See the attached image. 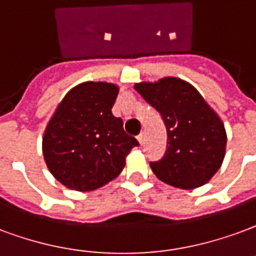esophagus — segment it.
I'll list each match as a JSON object with an SVG mask.
<instances>
[{
  "instance_id": "1",
  "label": "esophagus",
  "mask_w": 256,
  "mask_h": 256,
  "mask_svg": "<svg viewBox=\"0 0 256 256\" xmlns=\"http://www.w3.org/2000/svg\"><path fill=\"white\" fill-rule=\"evenodd\" d=\"M137 140H138V142L142 145V142H144V133L140 134V136H138V137H137Z\"/></svg>"
}]
</instances>
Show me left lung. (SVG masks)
<instances>
[{
	"mask_svg": "<svg viewBox=\"0 0 256 256\" xmlns=\"http://www.w3.org/2000/svg\"><path fill=\"white\" fill-rule=\"evenodd\" d=\"M134 90L160 112L166 128V154L150 162L153 174L183 190L208 183L226 149V132L217 112L192 85L176 77L138 82Z\"/></svg>",
	"mask_w": 256,
	"mask_h": 256,
	"instance_id": "left-lung-1",
	"label": "left lung"
}]
</instances>
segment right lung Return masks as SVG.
<instances>
[{"mask_svg":"<svg viewBox=\"0 0 256 256\" xmlns=\"http://www.w3.org/2000/svg\"><path fill=\"white\" fill-rule=\"evenodd\" d=\"M119 86L104 81L78 84L60 100L47 123L42 150L51 175L76 191L103 187L122 172L138 141L112 115Z\"/></svg>","mask_w":256,"mask_h":256,"instance_id":"1","label":"right lung"}]
</instances>
